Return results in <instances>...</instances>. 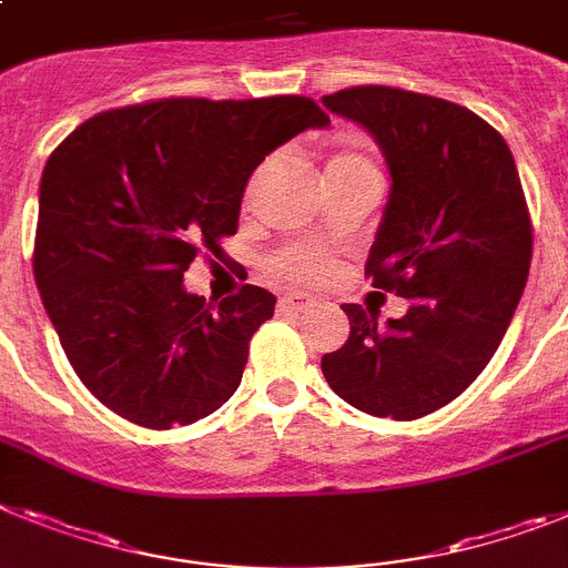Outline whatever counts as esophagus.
I'll return each instance as SVG.
<instances>
[{"label": "esophagus", "mask_w": 568, "mask_h": 568, "mask_svg": "<svg viewBox=\"0 0 568 568\" xmlns=\"http://www.w3.org/2000/svg\"><path fill=\"white\" fill-rule=\"evenodd\" d=\"M281 304H287L290 310H310L316 302H313V298L304 293H287L284 298H281Z\"/></svg>", "instance_id": "esophagus-1"}]
</instances>
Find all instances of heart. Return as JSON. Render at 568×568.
Here are the masks:
<instances>
[{
	"label": "heart",
	"instance_id": "obj_1",
	"mask_svg": "<svg viewBox=\"0 0 568 568\" xmlns=\"http://www.w3.org/2000/svg\"><path fill=\"white\" fill-rule=\"evenodd\" d=\"M353 166H371L367 158L356 152H338L333 154L331 163H327V172L331 169H353ZM333 270V258L327 252L316 250V246H295V250H284L275 258V273L284 281H293V284H316V281L327 278Z\"/></svg>",
	"mask_w": 568,
	"mask_h": 568
}]
</instances>
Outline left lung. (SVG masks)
<instances>
[{"instance_id": "8db88e82", "label": "left lung", "mask_w": 568, "mask_h": 568, "mask_svg": "<svg viewBox=\"0 0 568 568\" xmlns=\"http://www.w3.org/2000/svg\"><path fill=\"white\" fill-rule=\"evenodd\" d=\"M322 103L385 154L390 195L365 270L408 298L385 324L342 304L351 336L322 373L353 408L419 419L477 379L520 304L531 264L520 174L500 132L439 97L356 85Z\"/></svg>"}]
</instances>
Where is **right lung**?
<instances>
[{
	"label": "right lung",
	"mask_w": 568,
	"mask_h": 568,
	"mask_svg": "<svg viewBox=\"0 0 568 568\" xmlns=\"http://www.w3.org/2000/svg\"><path fill=\"white\" fill-rule=\"evenodd\" d=\"M331 118L307 97L103 111L68 134L40 181L33 278L68 362L105 408L166 430L210 416L241 385L275 295L215 307L186 293L197 250L235 235L250 174Z\"/></svg>",
	"instance_id": "obj_1"
}]
</instances>
